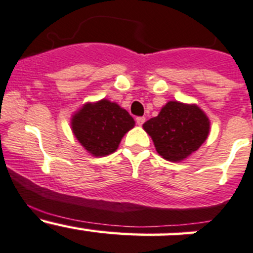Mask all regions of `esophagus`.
Here are the masks:
<instances>
[{
  "label": "esophagus",
  "mask_w": 253,
  "mask_h": 253,
  "mask_svg": "<svg viewBox=\"0 0 253 253\" xmlns=\"http://www.w3.org/2000/svg\"><path fill=\"white\" fill-rule=\"evenodd\" d=\"M145 121H146V119H145V117H137L136 124H137V126H142V124L145 123Z\"/></svg>",
  "instance_id": "1"
}]
</instances>
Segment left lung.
Masks as SVG:
<instances>
[{
  "label": "left lung",
  "instance_id": "left-lung-1",
  "mask_svg": "<svg viewBox=\"0 0 253 253\" xmlns=\"http://www.w3.org/2000/svg\"><path fill=\"white\" fill-rule=\"evenodd\" d=\"M142 127L151 136L159 155L167 161L179 162L206 141L211 122L197 104L169 101Z\"/></svg>",
  "mask_w": 253,
  "mask_h": 253
}]
</instances>
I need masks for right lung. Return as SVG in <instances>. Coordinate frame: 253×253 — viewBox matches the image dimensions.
<instances>
[{
  "label": "right lung",
  "mask_w": 253,
  "mask_h": 253,
  "mask_svg": "<svg viewBox=\"0 0 253 253\" xmlns=\"http://www.w3.org/2000/svg\"><path fill=\"white\" fill-rule=\"evenodd\" d=\"M134 126V119L126 109L106 98L84 104L71 118L75 137L96 157L116 151Z\"/></svg>",
  "instance_id": "1"
}]
</instances>
